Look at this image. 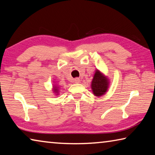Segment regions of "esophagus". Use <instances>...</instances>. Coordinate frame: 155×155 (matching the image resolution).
Segmentation results:
<instances>
[{
  "mask_svg": "<svg viewBox=\"0 0 155 155\" xmlns=\"http://www.w3.org/2000/svg\"><path fill=\"white\" fill-rule=\"evenodd\" d=\"M74 83H79L81 82V80L79 79V78H74Z\"/></svg>",
  "mask_w": 155,
  "mask_h": 155,
  "instance_id": "34e87169",
  "label": "esophagus"
}]
</instances>
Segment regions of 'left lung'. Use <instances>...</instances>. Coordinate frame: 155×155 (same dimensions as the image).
<instances>
[{"label": "left lung", "mask_w": 155, "mask_h": 155, "mask_svg": "<svg viewBox=\"0 0 155 155\" xmlns=\"http://www.w3.org/2000/svg\"><path fill=\"white\" fill-rule=\"evenodd\" d=\"M109 79L99 70H96L94 73L91 88L93 94L97 97L104 95L109 89Z\"/></svg>", "instance_id": "obj_1"}]
</instances>
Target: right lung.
I'll return each instance as SVG.
<instances>
[{
	"mask_svg": "<svg viewBox=\"0 0 155 155\" xmlns=\"http://www.w3.org/2000/svg\"><path fill=\"white\" fill-rule=\"evenodd\" d=\"M59 89L60 87L57 85V84H53V86H52V91H53L54 94H55V95L57 96L59 94Z\"/></svg>",
	"mask_w": 155,
	"mask_h": 155,
	"instance_id": "obj_1",
	"label": "right lung"
}]
</instances>
